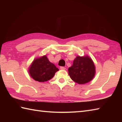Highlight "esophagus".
<instances>
[{"instance_id": "34e87169", "label": "esophagus", "mask_w": 122, "mask_h": 122, "mask_svg": "<svg viewBox=\"0 0 122 122\" xmlns=\"http://www.w3.org/2000/svg\"><path fill=\"white\" fill-rule=\"evenodd\" d=\"M60 69H61V70H66V68H65V67H64V66H61Z\"/></svg>"}]
</instances>
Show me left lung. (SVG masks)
I'll list each match as a JSON object with an SVG mask.
<instances>
[{
  "label": "left lung",
  "instance_id": "obj_1",
  "mask_svg": "<svg viewBox=\"0 0 122 122\" xmlns=\"http://www.w3.org/2000/svg\"><path fill=\"white\" fill-rule=\"evenodd\" d=\"M69 75L71 79L80 84L87 83L94 78L95 66L92 59L86 55L77 56L73 64L68 69Z\"/></svg>",
  "mask_w": 122,
  "mask_h": 122
}]
</instances>
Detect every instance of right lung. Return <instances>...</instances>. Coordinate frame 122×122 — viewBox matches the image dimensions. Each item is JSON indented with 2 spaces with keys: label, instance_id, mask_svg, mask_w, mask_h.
<instances>
[{
  "label": "right lung",
  "instance_id": "obj_1",
  "mask_svg": "<svg viewBox=\"0 0 122 122\" xmlns=\"http://www.w3.org/2000/svg\"><path fill=\"white\" fill-rule=\"evenodd\" d=\"M59 70L45 55L34 59L29 67L28 72L35 81L44 82L52 78L56 72Z\"/></svg>",
  "mask_w": 122,
  "mask_h": 122
}]
</instances>
